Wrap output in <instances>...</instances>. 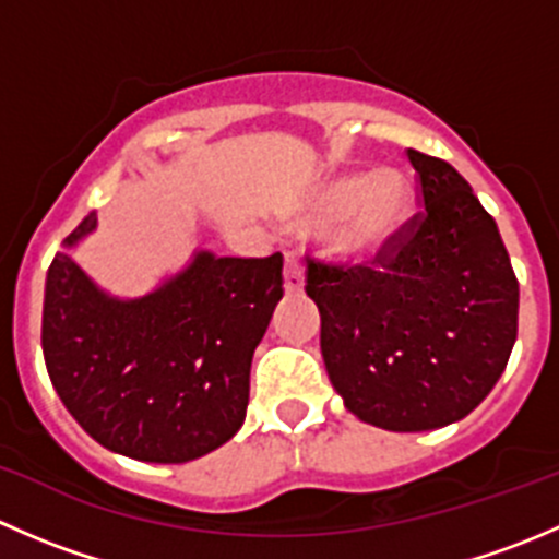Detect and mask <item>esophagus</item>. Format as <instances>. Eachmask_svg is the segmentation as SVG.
Segmentation results:
<instances>
[{
    "instance_id": "esophagus-1",
    "label": "esophagus",
    "mask_w": 559,
    "mask_h": 559,
    "mask_svg": "<svg viewBox=\"0 0 559 559\" xmlns=\"http://www.w3.org/2000/svg\"><path fill=\"white\" fill-rule=\"evenodd\" d=\"M302 284H306V275H302L300 259H297L292 251H286V264H284L286 292H302Z\"/></svg>"
}]
</instances>
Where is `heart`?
Instances as JSON below:
<instances>
[{
  "label": "heart",
  "mask_w": 559,
  "mask_h": 559,
  "mask_svg": "<svg viewBox=\"0 0 559 559\" xmlns=\"http://www.w3.org/2000/svg\"><path fill=\"white\" fill-rule=\"evenodd\" d=\"M411 207L408 183L400 173L343 175L316 194L313 218L332 224V243L341 251H376L400 227Z\"/></svg>",
  "instance_id": "obj_1"
}]
</instances>
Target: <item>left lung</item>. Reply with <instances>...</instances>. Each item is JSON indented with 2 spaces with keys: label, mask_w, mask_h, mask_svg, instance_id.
<instances>
[{
  "label": "left lung",
  "mask_w": 559,
  "mask_h": 559,
  "mask_svg": "<svg viewBox=\"0 0 559 559\" xmlns=\"http://www.w3.org/2000/svg\"><path fill=\"white\" fill-rule=\"evenodd\" d=\"M421 211L373 259L308 253L321 357L346 408L392 432L447 427L498 384L516 341L520 281L498 224L449 162L408 148Z\"/></svg>",
  "instance_id": "obj_1"
}]
</instances>
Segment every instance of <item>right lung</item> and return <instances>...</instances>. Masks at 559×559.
Here are the masks:
<instances>
[{
  "label": "right lung",
  "instance_id": "right-lung-1",
  "mask_svg": "<svg viewBox=\"0 0 559 559\" xmlns=\"http://www.w3.org/2000/svg\"><path fill=\"white\" fill-rule=\"evenodd\" d=\"M97 227L86 216L64 240ZM284 297V257H213L140 300L103 295L67 251L48 267L43 354L78 425L110 452L189 462L227 443L248 408L253 348Z\"/></svg>",
  "mask_w": 559,
  "mask_h": 559
}]
</instances>
